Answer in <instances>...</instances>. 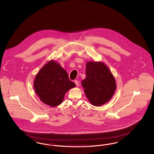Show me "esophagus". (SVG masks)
Wrapping results in <instances>:
<instances>
[{
  "label": "esophagus",
  "mask_w": 154,
  "mask_h": 154,
  "mask_svg": "<svg viewBox=\"0 0 154 154\" xmlns=\"http://www.w3.org/2000/svg\"><path fill=\"white\" fill-rule=\"evenodd\" d=\"M74 83H75V85H76L77 87H79V81H74Z\"/></svg>",
  "instance_id": "1"
}]
</instances>
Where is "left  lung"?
Instances as JSON below:
<instances>
[{
    "label": "left lung",
    "mask_w": 154,
    "mask_h": 154,
    "mask_svg": "<svg viewBox=\"0 0 154 154\" xmlns=\"http://www.w3.org/2000/svg\"><path fill=\"white\" fill-rule=\"evenodd\" d=\"M86 77L81 82L91 104L95 106L107 102L115 92L116 82L109 69L102 62H88Z\"/></svg>",
    "instance_id": "8db88e82"
}]
</instances>
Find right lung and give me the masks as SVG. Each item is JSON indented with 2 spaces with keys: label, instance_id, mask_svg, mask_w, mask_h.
I'll use <instances>...</instances> for the list:
<instances>
[{
  "label": "right lung",
  "instance_id": "1",
  "mask_svg": "<svg viewBox=\"0 0 154 154\" xmlns=\"http://www.w3.org/2000/svg\"><path fill=\"white\" fill-rule=\"evenodd\" d=\"M33 85L40 99L51 107L60 104L67 91L75 86L69 80L66 70L54 60L40 70Z\"/></svg>",
  "mask_w": 154,
  "mask_h": 154
}]
</instances>
